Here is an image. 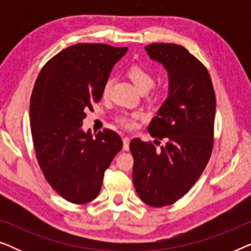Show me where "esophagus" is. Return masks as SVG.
Wrapping results in <instances>:
<instances>
[{
	"instance_id": "34e87169",
	"label": "esophagus",
	"mask_w": 251,
	"mask_h": 251,
	"mask_svg": "<svg viewBox=\"0 0 251 251\" xmlns=\"http://www.w3.org/2000/svg\"><path fill=\"white\" fill-rule=\"evenodd\" d=\"M123 150L128 151L129 150V144H130V138L128 136H123Z\"/></svg>"
}]
</instances>
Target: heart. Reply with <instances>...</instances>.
I'll list each match as a JSON object with an SVG mask.
<instances>
[{
    "instance_id": "heart-1",
    "label": "heart",
    "mask_w": 251,
    "mask_h": 251,
    "mask_svg": "<svg viewBox=\"0 0 251 251\" xmlns=\"http://www.w3.org/2000/svg\"><path fill=\"white\" fill-rule=\"evenodd\" d=\"M126 74H128L130 80L133 82V84H135L142 92H147L154 87V84H155L156 80L154 74L149 70V68L143 66V65H132V66H130L128 68ZM112 82L113 80L111 77H108L107 80H106L104 88H102V95L104 96H107L109 94V90H111L112 87ZM162 97L163 92L160 90L154 91L153 94L150 96V98L152 99V100H160ZM140 116H142V113L139 112H121L115 116V120L119 125L126 126V128H132Z\"/></svg>"
}]
</instances>
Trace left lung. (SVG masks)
<instances>
[{"label": "left lung", "instance_id": "1", "mask_svg": "<svg viewBox=\"0 0 251 251\" xmlns=\"http://www.w3.org/2000/svg\"><path fill=\"white\" fill-rule=\"evenodd\" d=\"M145 50L169 74V97L147 128L166 144L159 150L152 143L131 140L132 180L142 201L161 208L184 197L207 167L214 147L216 97L208 70L184 47L152 43Z\"/></svg>", "mask_w": 251, "mask_h": 251}]
</instances>
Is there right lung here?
I'll list each match as a JSON object with an SVG mask.
<instances>
[{
  "instance_id": "obj_1",
  "label": "right lung",
  "mask_w": 251,
  "mask_h": 251,
  "mask_svg": "<svg viewBox=\"0 0 251 251\" xmlns=\"http://www.w3.org/2000/svg\"><path fill=\"white\" fill-rule=\"evenodd\" d=\"M126 51L108 44H74L51 58L34 84L29 116L37 162L51 187L72 203L97 198L106 169L123 146L113 130L104 129L94 138L82 125Z\"/></svg>"
}]
</instances>
